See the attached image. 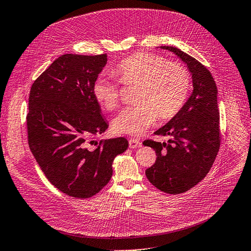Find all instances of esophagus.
<instances>
[{
    "label": "esophagus",
    "mask_w": 251,
    "mask_h": 251,
    "mask_svg": "<svg viewBox=\"0 0 251 251\" xmlns=\"http://www.w3.org/2000/svg\"><path fill=\"white\" fill-rule=\"evenodd\" d=\"M128 144H130V148L132 149H137L141 147V142L137 139H130L128 140Z\"/></svg>",
    "instance_id": "1"
}]
</instances>
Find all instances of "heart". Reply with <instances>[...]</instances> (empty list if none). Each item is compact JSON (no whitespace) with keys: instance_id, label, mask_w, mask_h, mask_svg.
Here are the masks:
<instances>
[{"instance_id":"heart-1","label":"heart","mask_w":251,"mask_h":251,"mask_svg":"<svg viewBox=\"0 0 251 251\" xmlns=\"http://www.w3.org/2000/svg\"><path fill=\"white\" fill-rule=\"evenodd\" d=\"M113 73L126 86H137L134 107L121 110L112 120L117 134L138 136L159 119L173 118L182 109L191 87V78L185 68L166 59L138 53L124 59ZM95 100L101 108L112 111L118 107L119 90L112 79L101 76L93 86Z\"/></svg>"}]
</instances>
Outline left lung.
I'll return each instance as SVG.
<instances>
[{
  "instance_id": "8db88e82",
  "label": "left lung",
  "mask_w": 251,
  "mask_h": 251,
  "mask_svg": "<svg viewBox=\"0 0 251 251\" xmlns=\"http://www.w3.org/2000/svg\"><path fill=\"white\" fill-rule=\"evenodd\" d=\"M183 62L192 74L193 92L182 109L155 132L168 142L146 140L154 149L156 162L147 171L149 181L161 192L177 195L206 176L220 148L218 89L210 72L196 58L172 46H161Z\"/></svg>"
}]
</instances>
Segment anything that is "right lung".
Listing matches in <instances>:
<instances>
[{"label":"right lung","instance_id":"add662e5","mask_svg":"<svg viewBox=\"0 0 251 251\" xmlns=\"http://www.w3.org/2000/svg\"><path fill=\"white\" fill-rule=\"evenodd\" d=\"M107 60V54H64L30 90L29 148L52 185L73 198L101 191L112 177L114 159L128 147L124 137L95 140L109 126L93 95ZM89 143L97 147L89 148Z\"/></svg>","mask_w":251,"mask_h":251}]
</instances>
